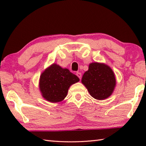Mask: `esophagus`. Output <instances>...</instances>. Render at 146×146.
I'll use <instances>...</instances> for the list:
<instances>
[{"instance_id":"34e87169","label":"esophagus","mask_w":146,"mask_h":146,"mask_svg":"<svg viewBox=\"0 0 146 146\" xmlns=\"http://www.w3.org/2000/svg\"><path fill=\"white\" fill-rule=\"evenodd\" d=\"M76 76H77L79 78H80V80L81 78H82V74H81L80 73H79V72H76Z\"/></svg>"}]
</instances>
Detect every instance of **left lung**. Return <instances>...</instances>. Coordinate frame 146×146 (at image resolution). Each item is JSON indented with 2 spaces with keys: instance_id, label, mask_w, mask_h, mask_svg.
Here are the masks:
<instances>
[{
  "instance_id": "obj_1",
  "label": "left lung",
  "mask_w": 146,
  "mask_h": 146,
  "mask_svg": "<svg viewBox=\"0 0 146 146\" xmlns=\"http://www.w3.org/2000/svg\"><path fill=\"white\" fill-rule=\"evenodd\" d=\"M82 82L90 95L97 100H104L111 95L116 85L114 73L108 66L91 63L83 75Z\"/></svg>"
}]
</instances>
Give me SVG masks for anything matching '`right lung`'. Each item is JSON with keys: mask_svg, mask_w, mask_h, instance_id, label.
<instances>
[{"mask_svg": "<svg viewBox=\"0 0 146 146\" xmlns=\"http://www.w3.org/2000/svg\"><path fill=\"white\" fill-rule=\"evenodd\" d=\"M78 81V76L68 69H63L53 64L41 74L39 87L46 100L53 103L58 102L67 96L70 86Z\"/></svg>", "mask_w": 146, "mask_h": 146, "instance_id": "right-lung-1", "label": "right lung"}]
</instances>
